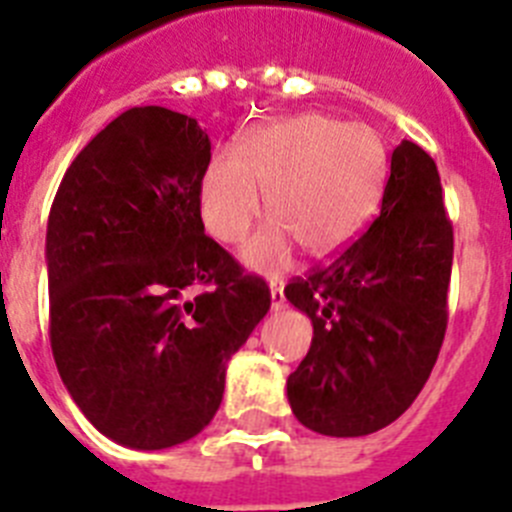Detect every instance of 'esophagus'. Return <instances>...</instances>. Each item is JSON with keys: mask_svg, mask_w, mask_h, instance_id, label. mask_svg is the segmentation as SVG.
Masks as SVG:
<instances>
[{"mask_svg": "<svg viewBox=\"0 0 512 512\" xmlns=\"http://www.w3.org/2000/svg\"><path fill=\"white\" fill-rule=\"evenodd\" d=\"M284 287L277 282H271V310H282L284 307Z\"/></svg>", "mask_w": 512, "mask_h": 512, "instance_id": "obj_1", "label": "esophagus"}]
</instances>
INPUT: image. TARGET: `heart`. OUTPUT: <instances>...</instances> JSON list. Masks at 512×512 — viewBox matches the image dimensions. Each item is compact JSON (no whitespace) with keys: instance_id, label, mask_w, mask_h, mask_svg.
Listing matches in <instances>:
<instances>
[{"instance_id":"obj_1","label":"heart","mask_w":512,"mask_h":512,"mask_svg":"<svg viewBox=\"0 0 512 512\" xmlns=\"http://www.w3.org/2000/svg\"><path fill=\"white\" fill-rule=\"evenodd\" d=\"M387 156L369 125H346L328 115H302L256 128L238 156L215 153L202 174L200 207L207 230L223 243H241L261 215L266 225L246 246L251 269L277 274L295 246L325 256L346 243L382 194Z\"/></svg>"}]
</instances>
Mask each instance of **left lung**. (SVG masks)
<instances>
[{
  "label": "left lung",
  "mask_w": 512,
  "mask_h": 512,
  "mask_svg": "<svg viewBox=\"0 0 512 512\" xmlns=\"http://www.w3.org/2000/svg\"><path fill=\"white\" fill-rule=\"evenodd\" d=\"M454 228L433 158L402 140L382 210L284 295L312 320V343L287 379L292 413L323 436L374 433L413 405L449 323Z\"/></svg>",
  "instance_id": "8db88e82"
}]
</instances>
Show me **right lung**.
<instances>
[{
  "instance_id": "obj_1",
  "label": "right lung",
  "mask_w": 512,
  "mask_h": 512,
  "mask_svg": "<svg viewBox=\"0 0 512 512\" xmlns=\"http://www.w3.org/2000/svg\"><path fill=\"white\" fill-rule=\"evenodd\" d=\"M207 164L197 120L133 107L71 161L48 217L58 374L130 449H169L215 418L230 356L271 307L264 279L205 235Z\"/></svg>"
}]
</instances>
